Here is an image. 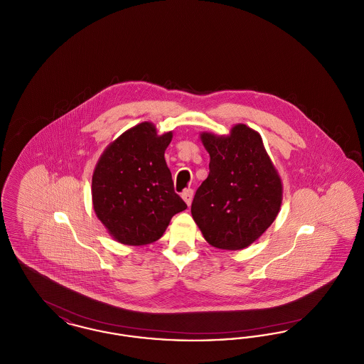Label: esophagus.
Instances as JSON below:
<instances>
[{"label":"esophagus","mask_w":364,"mask_h":364,"mask_svg":"<svg viewBox=\"0 0 364 364\" xmlns=\"http://www.w3.org/2000/svg\"><path fill=\"white\" fill-rule=\"evenodd\" d=\"M181 196H183V199H184V202L190 206L191 203H192V198H193V190L183 191Z\"/></svg>","instance_id":"34e87169"}]
</instances>
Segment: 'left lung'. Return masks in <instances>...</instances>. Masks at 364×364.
Segmentation results:
<instances>
[{"instance_id": "1", "label": "left lung", "mask_w": 364, "mask_h": 364, "mask_svg": "<svg viewBox=\"0 0 364 364\" xmlns=\"http://www.w3.org/2000/svg\"><path fill=\"white\" fill-rule=\"evenodd\" d=\"M210 154L208 178L192 200L191 213L208 244L242 250L273 224L282 186L259 134L244 124L229 136L202 134Z\"/></svg>"}]
</instances>
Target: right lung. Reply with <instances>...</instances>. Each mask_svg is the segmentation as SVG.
I'll list each match as a JSON object with an SVG mask.
<instances>
[{
  "mask_svg": "<svg viewBox=\"0 0 364 364\" xmlns=\"http://www.w3.org/2000/svg\"><path fill=\"white\" fill-rule=\"evenodd\" d=\"M171 140L172 132L156 135L151 122H141L116 139L100 158L92 174V205L117 242H156L174 214L187 208L174 192L164 156Z\"/></svg>",
  "mask_w": 364,
  "mask_h": 364,
  "instance_id": "obj_1",
  "label": "right lung"
}]
</instances>
